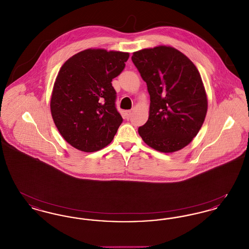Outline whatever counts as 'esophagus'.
I'll list each match as a JSON object with an SVG mask.
<instances>
[{
  "label": "esophagus",
  "instance_id": "obj_1",
  "mask_svg": "<svg viewBox=\"0 0 249 249\" xmlns=\"http://www.w3.org/2000/svg\"><path fill=\"white\" fill-rule=\"evenodd\" d=\"M131 114H132V113H131V111H130V110L126 111V112H125V116H126V119H130V117H131Z\"/></svg>",
  "mask_w": 249,
  "mask_h": 249
}]
</instances>
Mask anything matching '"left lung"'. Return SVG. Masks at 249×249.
Returning a JSON list of instances; mask_svg holds the SVG:
<instances>
[{"label": "left lung", "instance_id": "8db88e82", "mask_svg": "<svg viewBox=\"0 0 249 249\" xmlns=\"http://www.w3.org/2000/svg\"><path fill=\"white\" fill-rule=\"evenodd\" d=\"M131 60L150 95L149 118L139 127L143 142L171 153L197 135L207 112V98L200 72L187 56L171 47L134 52Z\"/></svg>", "mask_w": 249, "mask_h": 249}]
</instances>
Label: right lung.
Instances as JSON below:
<instances>
[{"label": "right lung", "instance_id": "add662e5", "mask_svg": "<svg viewBox=\"0 0 249 249\" xmlns=\"http://www.w3.org/2000/svg\"><path fill=\"white\" fill-rule=\"evenodd\" d=\"M128 59L125 52L87 49L61 66L50 109L59 133L76 149L94 152L114 139L123 119L111 82Z\"/></svg>", "mask_w": 249, "mask_h": 249}]
</instances>
